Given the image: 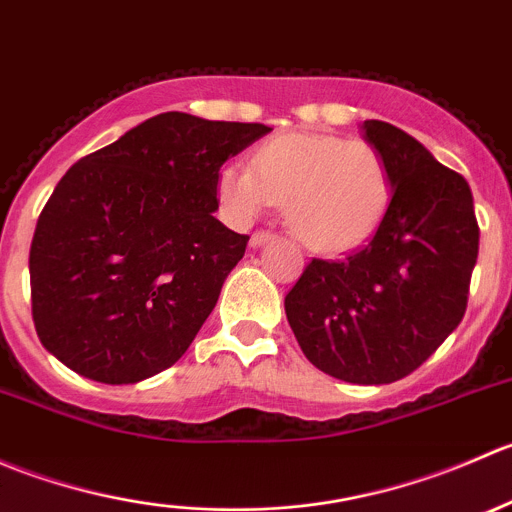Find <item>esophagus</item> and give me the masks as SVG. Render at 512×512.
I'll list each match as a JSON object with an SVG mask.
<instances>
[{"mask_svg": "<svg viewBox=\"0 0 512 512\" xmlns=\"http://www.w3.org/2000/svg\"><path fill=\"white\" fill-rule=\"evenodd\" d=\"M272 240H277L275 232L257 230V232H252V237H250V247H262V245H265V242H272Z\"/></svg>", "mask_w": 512, "mask_h": 512, "instance_id": "esophagus-1", "label": "esophagus"}]
</instances>
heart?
I'll return each instance as SVG.
<instances>
[{
  "label": "heart",
  "instance_id": "b5f03b06",
  "mask_svg": "<svg viewBox=\"0 0 512 512\" xmlns=\"http://www.w3.org/2000/svg\"><path fill=\"white\" fill-rule=\"evenodd\" d=\"M215 190L237 223L285 203L289 227L309 250L342 255L381 225L394 178L374 143L334 133H282L257 148L252 168L225 163Z\"/></svg>",
  "mask_w": 512,
  "mask_h": 512
}]
</instances>
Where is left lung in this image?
<instances>
[{
    "instance_id": "obj_1",
    "label": "left lung",
    "mask_w": 512,
    "mask_h": 512,
    "mask_svg": "<svg viewBox=\"0 0 512 512\" xmlns=\"http://www.w3.org/2000/svg\"><path fill=\"white\" fill-rule=\"evenodd\" d=\"M361 128L389 160V210L349 257L309 262L285 297V312L319 371L349 384H391L461 324L480 230L463 175L391 123L364 121Z\"/></svg>"
}]
</instances>
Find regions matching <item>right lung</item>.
Wrapping results in <instances>:
<instances>
[{"label": "right lung", "instance_id": "1", "mask_svg": "<svg viewBox=\"0 0 512 512\" xmlns=\"http://www.w3.org/2000/svg\"><path fill=\"white\" fill-rule=\"evenodd\" d=\"M270 131L168 111L71 165L29 250L46 352L101 384L173 366L250 240L213 215L218 170Z\"/></svg>", "mask_w": 512, "mask_h": 512}]
</instances>
